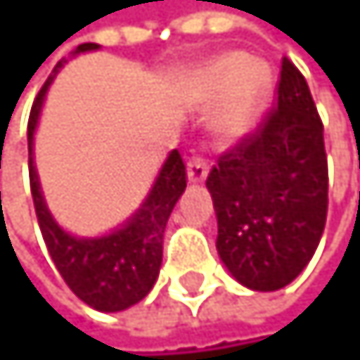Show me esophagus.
I'll list each match as a JSON object with an SVG mask.
<instances>
[{"label": "esophagus", "mask_w": 360, "mask_h": 360, "mask_svg": "<svg viewBox=\"0 0 360 360\" xmlns=\"http://www.w3.org/2000/svg\"><path fill=\"white\" fill-rule=\"evenodd\" d=\"M207 173H210L207 160H202L198 155L189 158V162H187V178H189V182H202L205 178H207Z\"/></svg>", "instance_id": "esophagus-1"}]
</instances>
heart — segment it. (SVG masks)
<instances>
[{
  "label": "heart",
  "instance_id": "1",
  "mask_svg": "<svg viewBox=\"0 0 360 360\" xmlns=\"http://www.w3.org/2000/svg\"><path fill=\"white\" fill-rule=\"evenodd\" d=\"M202 96L219 101L214 128L221 137H243L259 124L273 92V76L264 63H248L243 53H225L212 60L200 76Z\"/></svg>",
  "mask_w": 360,
  "mask_h": 360
}]
</instances>
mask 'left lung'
<instances>
[{"instance_id":"obj_1","label":"left lung","mask_w":360,"mask_h":360,"mask_svg":"<svg viewBox=\"0 0 360 360\" xmlns=\"http://www.w3.org/2000/svg\"><path fill=\"white\" fill-rule=\"evenodd\" d=\"M207 189L219 221L216 250L236 282L277 290L304 271L325 230L329 173L314 96L288 58L277 105L219 158Z\"/></svg>"}]
</instances>
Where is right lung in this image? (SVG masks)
<instances>
[{
	"mask_svg": "<svg viewBox=\"0 0 360 360\" xmlns=\"http://www.w3.org/2000/svg\"><path fill=\"white\" fill-rule=\"evenodd\" d=\"M96 46L98 44L94 42L78 44L72 56L94 51ZM65 63L67 60L63 58L53 67V74L46 78V83L35 96L29 117V180L35 216H38L46 250H49L58 273L63 275L65 284L85 304L96 311L112 314V311H124L137 304L155 284L162 266L165 227L178 198L187 187V169H184L180 153L171 150L148 198L133 219L126 221L119 230L105 236H96V239H81V236L67 234L46 210L38 173L33 167V135L44 103V94Z\"/></svg>",
	"mask_w": 360,
	"mask_h": 360,
	"instance_id": "1",
	"label": "right lung"
}]
</instances>
